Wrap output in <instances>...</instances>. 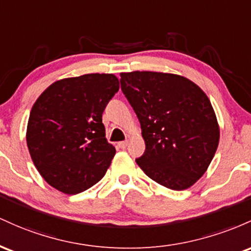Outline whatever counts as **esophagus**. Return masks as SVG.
Here are the masks:
<instances>
[{"mask_svg": "<svg viewBox=\"0 0 251 251\" xmlns=\"http://www.w3.org/2000/svg\"><path fill=\"white\" fill-rule=\"evenodd\" d=\"M117 146L120 147L121 149H126V146H128V141H122V142H118Z\"/></svg>", "mask_w": 251, "mask_h": 251, "instance_id": "esophagus-1", "label": "esophagus"}]
</instances>
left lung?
<instances>
[{"instance_id":"obj_1","label":"left lung","mask_w":251,"mask_h":251,"mask_svg":"<svg viewBox=\"0 0 251 251\" xmlns=\"http://www.w3.org/2000/svg\"><path fill=\"white\" fill-rule=\"evenodd\" d=\"M121 89L139 118L146 143L136 159L141 170L174 191L196 184L219 143L209 97L192 80L163 72H122Z\"/></svg>"}]
</instances>
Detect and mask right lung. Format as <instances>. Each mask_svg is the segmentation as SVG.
Returning <instances> with one entry per match:
<instances>
[{
	"label": "right lung",
	"mask_w": 251,
	"mask_h": 251,
	"mask_svg": "<svg viewBox=\"0 0 251 251\" xmlns=\"http://www.w3.org/2000/svg\"><path fill=\"white\" fill-rule=\"evenodd\" d=\"M120 89L112 73H89L54 81L35 100L26 140L47 184L77 194L97 184L116 149L105 139L102 115Z\"/></svg>",
	"instance_id": "right-lung-1"
}]
</instances>
